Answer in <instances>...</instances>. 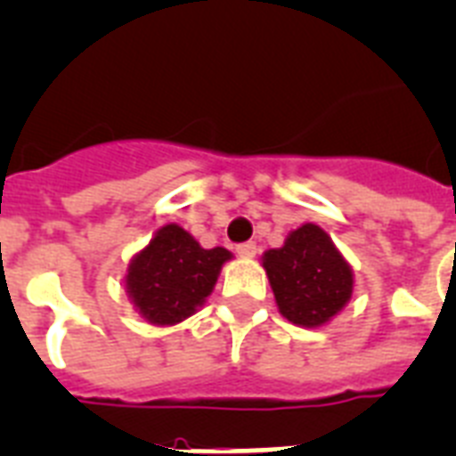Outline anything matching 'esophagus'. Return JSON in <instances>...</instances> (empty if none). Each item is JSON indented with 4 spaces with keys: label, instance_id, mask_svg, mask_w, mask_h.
I'll return each instance as SVG.
<instances>
[{
    "label": "esophagus",
    "instance_id": "1",
    "mask_svg": "<svg viewBox=\"0 0 456 456\" xmlns=\"http://www.w3.org/2000/svg\"><path fill=\"white\" fill-rule=\"evenodd\" d=\"M258 247L254 242H244V244H237V254L242 256V258H254Z\"/></svg>",
    "mask_w": 456,
    "mask_h": 456
}]
</instances>
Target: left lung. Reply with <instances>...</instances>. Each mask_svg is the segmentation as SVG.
Segmentation results:
<instances>
[{
    "label": "left lung",
    "instance_id": "1",
    "mask_svg": "<svg viewBox=\"0 0 456 456\" xmlns=\"http://www.w3.org/2000/svg\"><path fill=\"white\" fill-rule=\"evenodd\" d=\"M280 314L303 329L329 323L354 293V273L317 224L291 231L280 249L263 254Z\"/></svg>",
    "mask_w": 456,
    "mask_h": 456
}]
</instances>
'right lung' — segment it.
Returning <instances> with one entry per match:
<instances>
[{
    "instance_id": "right-lung-1",
    "label": "right lung",
    "mask_w": 456,
    "mask_h": 456,
    "mask_svg": "<svg viewBox=\"0 0 456 456\" xmlns=\"http://www.w3.org/2000/svg\"><path fill=\"white\" fill-rule=\"evenodd\" d=\"M231 258L224 247L202 249L182 225L167 224L158 228L151 242L127 265V298L144 322L175 326L205 305L224 263Z\"/></svg>"
}]
</instances>
